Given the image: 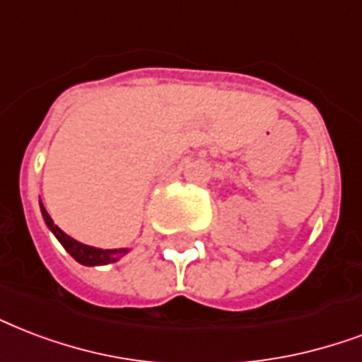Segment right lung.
<instances>
[{
	"mask_svg": "<svg viewBox=\"0 0 362 362\" xmlns=\"http://www.w3.org/2000/svg\"><path fill=\"white\" fill-rule=\"evenodd\" d=\"M41 214L45 218V224L49 226V230L57 235V239L60 241V245L70 252L74 258H76L79 264L83 266H102V264H112V262H117L123 255H127V248H95L89 247V245H83V243L71 239L70 235H66L64 231L60 230L59 226L52 222V218L49 216V212L45 211V206L41 203Z\"/></svg>",
	"mask_w": 362,
	"mask_h": 362,
	"instance_id": "obj_1",
	"label": "right lung"
}]
</instances>
